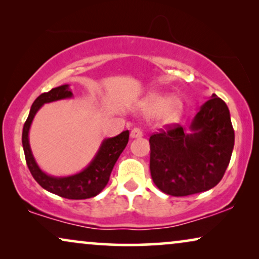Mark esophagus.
I'll list each match as a JSON object with an SVG mask.
<instances>
[{"label": "esophagus", "instance_id": "1", "mask_svg": "<svg viewBox=\"0 0 259 259\" xmlns=\"http://www.w3.org/2000/svg\"><path fill=\"white\" fill-rule=\"evenodd\" d=\"M143 137V131H141L140 128H133L132 131H131V138L132 139H136V138H141Z\"/></svg>", "mask_w": 259, "mask_h": 259}]
</instances>
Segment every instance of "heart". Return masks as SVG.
I'll list each match as a JSON object with an SVG mask.
<instances>
[{
    "instance_id": "1",
    "label": "heart",
    "mask_w": 259,
    "mask_h": 259,
    "mask_svg": "<svg viewBox=\"0 0 259 259\" xmlns=\"http://www.w3.org/2000/svg\"><path fill=\"white\" fill-rule=\"evenodd\" d=\"M138 112L145 116H154L159 125H176L183 118L184 101L177 95L166 93H151L138 104Z\"/></svg>"
}]
</instances>
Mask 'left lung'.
<instances>
[{
	"instance_id": "8db88e82",
	"label": "left lung",
	"mask_w": 259,
	"mask_h": 259,
	"mask_svg": "<svg viewBox=\"0 0 259 259\" xmlns=\"http://www.w3.org/2000/svg\"><path fill=\"white\" fill-rule=\"evenodd\" d=\"M152 179L169 196L204 192L221 182L235 146L230 111L212 94L190 126H175L150 138Z\"/></svg>"
}]
</instances>
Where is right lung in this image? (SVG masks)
<instances>
[{"label": "right lung", "instance_id": "obj_1", "mask_svg": "<svg viewBox=\"0 0 259 259\" xmlns=\"http://www.w3.org/2000/svg\"><path fill=\"white\" fill-rule=\"evenodd\" d=\"M73 97V92L70 91L69 84H61V86L53 88L52 91L37 97L31 105L29 115L24 122L22 131V146L31 176L45 190L51 193L58 194L60 197L67 198V199H87V198L97 196L107 185L112 169L128 143L130 132L123 131L116 137L106 138L102 140L94 158L80 172L70 176L55 177L42 171L35 160L29 144L31 122H33L38 109L45 104L66 100V99H72Z\"/></svg>", "mask_w": 259, "mask_h": 259}]
</instances>
